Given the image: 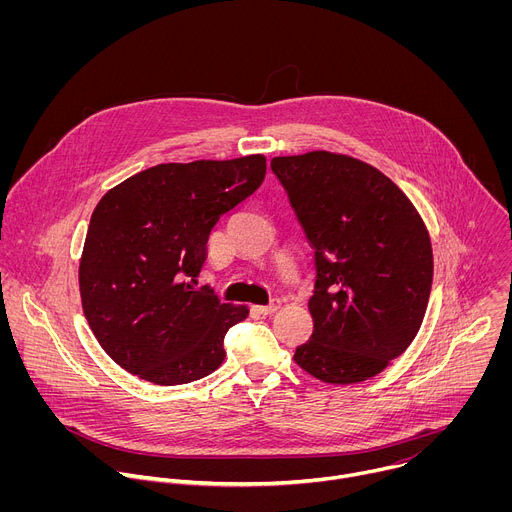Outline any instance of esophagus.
I'll use <instances>...</instances> for the list:
<instances>
[{"mask_svg":"<svg viewBox=\"0 0 512 512\" xmlns=\"http://www.w3.org/2000/svg\"><path fill=\"white\" fill-rule=\"evenodd\" d=\"M281 308V300H271L267 306H259V312L261 314H273Z\"/></svg>","mask_w":512,"mask_h":512,"instance_id":"esophagus-1","label":"esophagus"}]
</instances>
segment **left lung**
Here are the masks:
<instances>
[{"mask_svg":"<svg viewBox=\"0 0 512 512\" xmlns=\"http://www.w3.org/2000/svg\"><path fill=\"white\" fill-rule=\"evenodd\" d=\"M271 170L314 249V332L294 360L312 377L367 381L419 332L433 281L429 233L401 188L350 156L308 152Z\"/></svg>","mask_w":512,"mask_h":512,"instance_id":"obj_1","label":"left lung"}]
</instances>
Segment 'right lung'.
I'll list each match as a JSON object with an SVG mask.
<instances>
[{"instance_id": "add662e5", "label": "right lung", "mask_w": 512, "mask_h": 512, "mask_svg": "<svg viewBox=\"0 0 512 512\" xmlns=\"http://www.w3.org/2000/svg\"><path fill=\"white\" fill-rule=\"evenodd\" d=\"M265 156L160 164L95 206L79 267L85 318L121 369L184 385L221 367L225 334L249 316L198 287L212 227L265 178Z\"/></svg>"}]
</instances>
